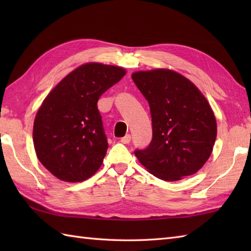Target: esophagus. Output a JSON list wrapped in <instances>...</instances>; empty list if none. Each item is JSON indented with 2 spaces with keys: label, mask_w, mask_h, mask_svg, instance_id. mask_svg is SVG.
Returning <instances> with one entry per match:
<instances>
[{
  "label": "esophagus",
  "mask_w": 251,
  "mask_h": 251,
  "mask_svg": "<svg viewBox=\"0 0 251 251\" xmlns=\"http://www.w3.org/2000/svg\"><path fill=\"white\" fill-rule=\"evenodd\" d=\"M130 139H131V137H130V135H126L125 137H123V138H121V142L122 143H124V145H127V143H129L130 142Z\"/></svg>",
  "instance_id": "1"
}]
</instances>
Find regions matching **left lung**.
<instances>
[{
    "mask_svg": "<svg viewBox=\"0 0 251 251\" xmlns=\"http://www.w3.org/2000/svg\"><path fill=\"white\" fill-rule=\"evenodd\" d=\"M150 105L153 138L135 155L149 173L178 181L204 166L217 137L214 111L201 90L182 74L154 69L131 74Z\"/></svg>",
    "mask_w": 251,
    "mask_h": 251,
    "instance_id": "left-lung-1",
    "label": "left lung"
}]
</instances>
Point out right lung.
I'll return each instance as SVG.
<instances>
[{
	"label": "right lung",
	"instance_id": "obj_1",
	"mask_svg": "<svg viewBox=\"0 0 251 251\" xmlns=\"http://www.w3.org/2000/svg\"><path fill=\"white\" fill-rule=\"evenodd\" d=\"M126 74L122 67L87 62L46 96L33 123L41 164L59 180L82 182L98 172L108 150L97 102Z\"/></svg>",
	"mask_w": 251,
	"mask_h": 251
}]
</instances>
